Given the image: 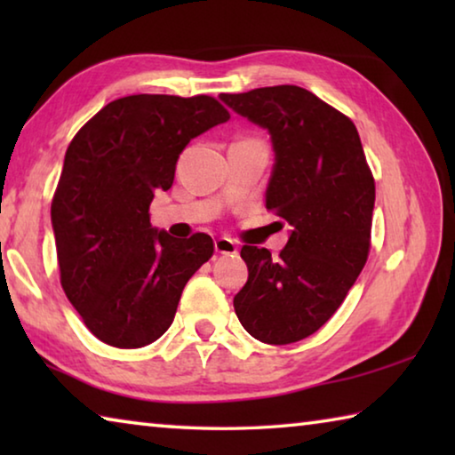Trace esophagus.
Instances as JSON below:
<instances>
[{
	"label": "esophagus",
	"mask_w": 455,
	"mask_h": 455,
	"mask_svg": "<svg viewBox=\"0 0 455 455\" xmlns=\"http://www.w3.org/2000/svg\"><path fill=\"white\" fill-rule=\"evenodd\" d=\"M214 251L219 252V255H236L238 246L233 241V238H227V236H220L214 241Z\"/></svg>",
	"instance_id": "esophagus-1"
}]
</instances>
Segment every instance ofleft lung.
<instances>
[{
    "label": "left lung",
    "mask_w": 455,
    "mask_h": 455,
    "mask_svg": "<svg viewBox=\"0 0 455 455\" xmlns=\"http://www.w3.org/2000/svg\"><path fill=\"white\" fill-rule=\"evenodd\" d=\"M219 98L271 136L265 204L291 227L279 259L259 246L241 249L249 279L235 295V313L259 341H301L325 325L365 267L375 182L363 146L347 116L305 88Z\"/></svg>",
    "instance_id": "1"
}]
</instances>
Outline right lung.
Wrapping results in <instances>:
<instances>
[{"mask_svg": "<svg viewBox=\"0 0 455 455\" xmlns=\"http://www.w3.org/2000/svg\"><path fill=\"white\" fill-rule=\"evenodd\" d=\"M211 96L136 94L104 106L66 150L52 200L61 287L100 341L136 349L172 325L184 284L212 238L179 241L150 225L156 190L174 182L192 138L227 122Z\"/></svg>", "mask_w": 455, "mask_h": 455, "instance_id": "obj_1", "label": "right lung"}]
</instances>
